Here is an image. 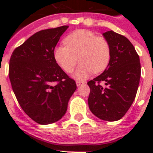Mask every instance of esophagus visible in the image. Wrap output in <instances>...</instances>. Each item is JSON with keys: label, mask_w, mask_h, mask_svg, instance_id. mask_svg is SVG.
I'll return each instance as SVG.
<instances>
[{"label": "esophagus", "mask_w": 153, "mask_h": 153, "mask_svg": "<svg viewBox=\"0 0 153 153\" xmlns=\"http://www.w3.org/2000/svg\"><path fill=\"white\" fill-rule=\"evenodd\" d=\"M76 84L77 86H81V85L84 84V83H83V82H79V81H76Z\"/></svg>", "instance_id": "obj_1"}]
</instances>
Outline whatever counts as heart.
Returning a JSON list of instances; mask_svg holds the SVG:
<instances>
[{
	"label": "heart",
	"mask_w": 153,
	"mask_h": 153,
	"mask_svg": "<svg viewBox=\"0 0 153 153\" xmlns=\"http://www.w3.org/2000/svg\"><path fill=\"white\" fill-rule=\"evenodd\" d=\"M65 45L55 47L53 56L65 72L71 73L79 59V65L74 77L77 80L87 79L92 73L105 70L110 59V46L103 37L88 30H77L64 39Z\"/></svg>",
	"instance_id": "b5f03b06"
}]
</instances>
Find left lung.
Returning a JSON list of instances; mask_svg holds the SVG:
<instances>
[{
  "label": "left lung",
  "instance_id": "left-lung-1",
  "mask_svg": "<svg viewBox=\"0 0 153 153\" xmlns=\"http://www.w3.org/2000/svg\"><path fill=\"white\" fill-rule=\"evenodd\" d=\"M102 35L110 46V59L103 72L87 83L90 88L88 105L99 119L113 122L122 118L134 101L141 66L140 56L126 36L113 30Z\"/></svg>",
  "mask_w": 153,
  "mask_h": 153
}]
</instances>
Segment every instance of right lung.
I'll return each mask as SVG.
<instances>
[{
  "label": "right lung",
  "mask_w": 153,
  "mask_h": 153,
  "mask_svg": "<svg viewBox=\"0 0 153 153\" xmlns=\"http://www.w3.org/2000/svg\"><path fill=\"white\" fill-rule=\"evenodd\" d=\"M69 26L43 30L13 51L9 78L20 106L41 125L60 120L76 89L75 81L59 67L53 51Z\"/></svg>",
  "instance_id": "add662e5"
}]
</instances>
